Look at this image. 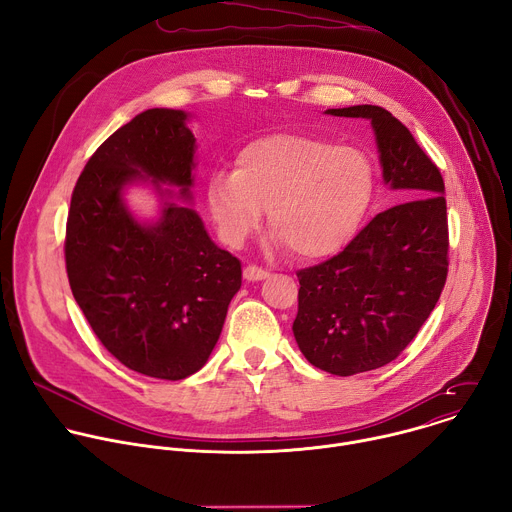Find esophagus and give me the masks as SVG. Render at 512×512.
Wrapping results in <instances>:
<instances>
[{
  "instance_id": "esophagus-1",
  "label": "esophagus",
  "mask_w": 512,
  "mask_h": 512,
  "mask_svg": "<svg viewBox=\"0 0 512 512\" xmlns=\"http://www.w3.org/2000/svg\"><path fill=\"white\" fill-rule=\"evenodd\" d=\"M243 277H245L247 281H261V279H267L269 273H267L265 269H261V267L247 265V267L243 269Z\"/></svg>"
}]
</instances>
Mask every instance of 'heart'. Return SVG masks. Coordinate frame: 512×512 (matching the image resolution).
Segmentation results:
<instances>
[{"label": "heart", "mask_w": 512, "mask_h": 512, "mask_svg": "<svg viewBox=\"0 0 512 512\" xmlns=\"http://www.w3.org/2000/svg\"><path fill=\"white\" fill-rule=\"evenodd\" d=\"M375 174L367 154L300 133L259 137L237 154L235 172H214L206 182L212 223L231 247H241L263 223L277 247L302 259L344 249L373 198Z\"/></svg>", "instance_id": "heart-1"}]
</instances>
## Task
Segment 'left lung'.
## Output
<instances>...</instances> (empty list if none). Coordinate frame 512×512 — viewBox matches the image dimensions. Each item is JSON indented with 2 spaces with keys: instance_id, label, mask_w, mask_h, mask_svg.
I'll return each instance as SVG.
<instances>
[{
  "instance_id": "8db88e82",
  "label": "left lung",
  "mask_w": 512,
  "mask_h": 512,
  "mask_svg": "<svg viewBox=\"0 0 512 512\" xmlns=\"http://www.w3.org/2000/svg\"><path fill=\"white\" fill-rule=\"evenodd\" d=\"M326 113L371 121L383 182L399 202L342 253L298 271L296 342L314 367L350 377L395 360L440 300L448 275L446 188L387 109L354 105Z\"/></svg>"
}]
</instances>
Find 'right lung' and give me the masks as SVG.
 <instances>
[{"mask_svg": "<svg viewBox=\"0 0 512 512\" xmlns=\"http://www.w3.org/2000/svg\"><path fill=\"white\" fill-rule=\"evenodd\" d=\"M188 121L190 113L160 107L119 127L79 176L64 243L72 296L97 338L127 369L166 381L204 367L243 275L192 206ZM131 185L157 194L156 217L128 208Z\"/></svg>", "mask_w": 512, "mask_h": 512, "instance_id": "obj_1", "label": "right lung"}]
</instances>
